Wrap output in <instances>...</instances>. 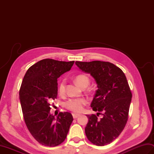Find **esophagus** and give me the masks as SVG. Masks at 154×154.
I'll return each instance as SVG.
<instances>
[{
	"label": "esophagus",
	"instance_id": "1",
	"mask_svg": "<svg viewBox=\"0 0 154 154\" xmlns=\"http://www.w3.org/2000/svg\"><path fill=\"white\" fill-rule=\"evenodd\" d=\"M72 115H73V119H77V118H78L80 116V114H76V113H73V114H72Z\"/></svg>",
	"mask_w": 154,
	"mask_h": 154
}]
</instances>
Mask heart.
Here are the masks:
<instances>
[{
    "label": "heart",
    "mask_w": 154,
    "mask_h": 154,
    "mask_svg": "<svg viewBox=\"0 0 154 154\" xmlns=\"http://www.w3.org/2000/svg\"><path fill=\"white\" fill-rule=\"evenodd\" d=\"M75 83L81 88H85L90 83V79L86 75L80 74L77 75L75 78ZM59 92L63 94L65 91V81L62 80L58 87ZM87 103L85 98H73L69 99L65 103L64 106L67 109L75 112H80L83 110L84 106Z\"/></svg>",
    "instance_id": "obj_1"
}]
</instances>
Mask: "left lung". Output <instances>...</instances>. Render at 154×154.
<instances>
[{
  "mask_svg": "<svg viewBox=\"0 0 154 154\" xmlns=\"http://www.w3.org/2000/svg\"><path fill=\"white\" fill-rule=\"evenodd\" d=\"M81 71L91 74L97 84L91 106L97 115H87L89 119L85 129L88 140L99 146L114 141L125 127L132 93L124 72L110 62L93 61L75 62ZM103 112V117L97 116Z\"/></svg>",
  "mask_w": 154,
  "mask_h": 154,
  "instance_id": "8db88e82",
  "label": "left lung"
}]
</instances>
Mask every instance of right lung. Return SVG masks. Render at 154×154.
<instances>
[{"label": "right lung", "mask_w": 154, "mask_h": 154, "mask_svg": "<svg viewBox=\"0 0 154 154\" xmlns=\"http://www.w3.org/2000/svg\"><path fill=\"white\" fill-rule=\"evenodd\" d=\"M74 61L45 59L32 65L23 79L19 98L26 125L32 136L44 146L61 144L73 122L70 112H60L55 118L50 109L57 96V78L69 71Z\"/></svg>", "instance_id": "obj_1"}]
</instances>
